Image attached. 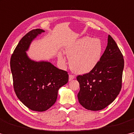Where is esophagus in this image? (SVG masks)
I'll list each match as a JSON object with an SVG mask.
<instances>
[{
  "instance_id": "34e87169",
  "label": "esophagus",
  "mask_w": 134,
  "mask_h": 134,
  "mask_svg": "<svg viewBox=\"0 0 134 134\" xmlns=\"http://www.w3.org/2000/svg\"><path fill=\"white\" fill-rule=\"evenodd\" d=\"M74 79H75V76L74 75H71V74H70L69 75V81H71V80H72Z\"/></svg>"
}]
</instances>
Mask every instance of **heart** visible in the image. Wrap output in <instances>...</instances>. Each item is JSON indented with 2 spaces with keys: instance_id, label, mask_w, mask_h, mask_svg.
I'll use <instances>...</instances> for the list:
<instances>
[{
  "instance_id": "b5f03b06",
  "label": "heart",
  "mask_w": 134,
  "mask_h": 134,
  "mask_svg": "<svg viewBox=\"0 0 134 134\" xmlns=\"http://www.w3.org/2000/svg\"><path fill=\"white\" fill-rule=\"evenodd\" d=\"M103 45L99 39L85 36L66 47L65 53L70 58V66L74 72L86 74L92 71L102 57ZM62 64L66 63L62 53L58 55Z\"/></svg>"
}]
</instances>
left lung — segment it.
<instances>
[{
    "label": "left lung",
    "mask_w": 134,
    "mask_h": 134,
    "mask_svg": "<svg viewBox=\"0 0 134 134\" xmlns=\"http://www.w3.org/2000/svg\"><path fill=\"white\" fill-rule=\"evenodd\" d=\"M123 68V55L109 35L107 46L96 66L90 72L77 76L80 104L87 110L99 111L112 103L122 88Z\"/></svg>",
    "instance_id": "left-lung-1"
}]
</instances>
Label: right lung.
I'll use <instances>...</instances> for the list:
<instances>
[{
  "mask_svg": "<svg viewBox=\"0 0 134 134\" xmlns=\"http://www.w3.org/2000/svg\"><path fill=\"white\" fill-rule=\"evenodd\" d=\"M44 32L36 29L25 35L18 42L10 61L16 95L24 105L36 111H44L53 106L59 89L69 79L66 71L48 62L32 60L27 55L32 41Z\"/></svg>",
  "mask_w": 134,
  "mask_h": 134,
  "instance_id": "right-lung-1",
  "label": "right lung"
}]
</instances>
